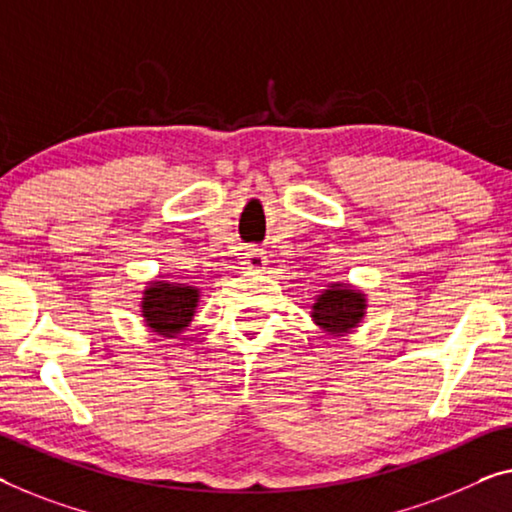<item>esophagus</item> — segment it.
Listing matches in <instances>:
<instances>
[{
	"label": "esophagus",
	"mask_w": 512,
	"mask_h": 512,
	"mask_svg": "<svg viewBox=\"0 0 512 512\" xmlns=\"http://www.w3.org/2000/svg\"><path fill=\"white\" fill-rule=\"evenodd\" d=\"M243 264L248 266V269L253 271H262L264 264H266V257H264V250L262 248H253V246H246L243 248Z\"/></svg>",
	"instance_id": "1"
}]
</instances>
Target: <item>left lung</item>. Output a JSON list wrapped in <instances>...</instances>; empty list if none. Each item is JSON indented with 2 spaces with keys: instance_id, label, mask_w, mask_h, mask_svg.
Returning <instances> with one entry per match:
<instances>
[{
  "instance_id": "1",
  "label": "left lung",
  "mask_w": 512,
  "mask_h": 512,
  "mask_svg": "<svg viewBox=\"0 0 512 512\" xmlns=\"http://www.w3.org/2000/svg\"><path fill=\"white\" fill-rule=\"evenodd\" d=\"M365 294L361 289H354L342 282H335L329 289H324L312 303V322L329 335L352 333L361 319L365 317Z\"/></svg>"
}]
</instances>
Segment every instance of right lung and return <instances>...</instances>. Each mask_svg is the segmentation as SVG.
<instances>
[{
	"mask_svg": "<svg viewBox=\"0 0 512 512\" xmlns=\"http://www.w3.org/2000/svg\"><path fill=\"white\" fill-rule=\"evenodd\" d=\"M200 289L179 282H149L142 299V317L151 331L165 338L177 335L193 322Z\"/></svg>",
	"mask_w": 512,
	"mask_h": 512,
	"instance_id": "obj_1",
	"label": "right lung"
}]
</instances>
